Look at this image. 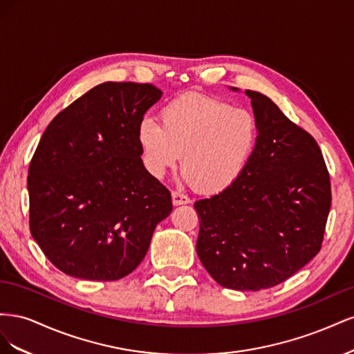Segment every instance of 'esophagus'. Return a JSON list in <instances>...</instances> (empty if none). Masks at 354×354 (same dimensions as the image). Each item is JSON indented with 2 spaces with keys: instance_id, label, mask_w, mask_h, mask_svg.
<instances>
[{
  "instance_id": "obj_1",
  "label": "esophagus",
  "mask_w": 354,
  "mask_h": 354,
  "mask_svg": "<svg viewBox=\"0 0 354 354\" xmlns=\"http://www.w3.org/2000/svg\"><path fill=\"white\" fill-rule=\"evenodd\" d=\"M171 198H173V203L176 207L177 205H185V203L190 202V198L185 194H180V192H173V194H171Z\"/></svg>"
}]
</instances>
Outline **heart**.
<instances>
[{"label":"heart","mask_w":354,"mask_h":354,"mask_svg":"<svg viewBox=\"0 0 354 354\" xmlns=\"http://www.w3.org/2000/svg\"><path fill=\"white\" fill-rule=\"evenodd\" d=\"M159 121L145 116L137 125L146 169L162 178L181 155L185 180L203 195L221 194L236 183L259 145L255 115L209 95L169 100L160 108Z\"/></svg>","instance_id":"1"}]
</instances>
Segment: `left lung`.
<instances>
[{
    "instance_id": "obj_1",
    "label": "left lung",
    "mask_w": 354,
    "mask_h": 354,
    "mask_svg": "<svg viewBox=\"0 0 354 354\" xmlns=\"http://www.w3.org/2000/svg\"><path fill=\"white\" fill-rule=\"evenodd\" d=\"M245 94L260 127L259 145L236 183L195 202L196 251L221 286L260 291L282 283L320 251L332 196L315 138L267 95Z\"/></svg>"
}]
</instances>
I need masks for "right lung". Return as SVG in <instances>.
<instances>
[{"instance_id": "obj_1", "label": "right lung", "mask_w": 354, "mask_h": 354, "mask_svg": "<svg viewBox=\"0 0 354 354\" xmlns=\"http://www.w3.org/2000/svg\"><path fill=\"white\" fill-rule=\"evenodd\" d=\"M160 95L152 84L103 82L42 134L29 164V227L63 273L99 282L130 274L173 211L137 143V125Z\"/></svg>"}]
</instances>
